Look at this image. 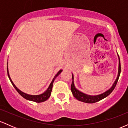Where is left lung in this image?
<instances>
[{
    "label": "left lung",
    "mask_w": 128,
    "mask_h": 128,
    "mask_svg": "<svg viewBox=\"0 0 128 128\" xmlns=\"http://www.w3.org/2000/svg\"><path fill=\"white\" fill-rule=\"evenodd\" d=\"M118 60H119V64H118V72L117 79H116L115 82L113 84L112 86H111L109 90H108L106 91L105 92L100 94L96 95V96H91V95L86 94L84 93V92H80L78 90L76 89L74 85V82H73V75L72 74L73 81L71 85V91L72 92L73 96H74L76 99H78L79 101H81V102L88 103V104H93V103L97 102H98V101L100 100L104 99V98H105L106 97L108 96V95H110V94L111 93V92L114 90V89L115 88L116 84H117V81H118V78H119L120 72H121V66H120V61L119 56H118Z\"/></svg>",
    "instance_id": "obj_1"
}]
</instances>
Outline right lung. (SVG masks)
I'll use <instances>...</instances> for the list:
<instances>
[{"label":"right lung","instance_id":"1","mask_svg":"<svg viewBox=\"0 0 128 128\" xmlns=\"http://www.w3.org/2000/svg\"><path fill=\"white\" fill-rule=\"evenodd\" d=\"M61 72H62V70H60V71L58 72V73H57V74H56V75L55 76V77H54V79H53L52 81L51 82L50 84L49 85L48 88L47 89L46 91L44 92L43 93L41 94H39V95H30V94H26V93H25V92H22V91H20L18 88H17V86H16L14 84V83H13V82L12 81V80H11V78H10V74H9V72H8V66H7V72H8V78H9V79H10V81H11V84H12L13 86L15 88V89L17 91V92H18V93L20 94L21 95V96L23 97V98H24V99H26V100H30V101H33V102H37V103H40V102H44V101L46 100H48V99H49V97L50 96L51 92H52V90L53 83H54V80H55L57 76L59 75L60 73H61Z\"/></svg>","mask_w":128,"mask_h":128}]
</instances>
